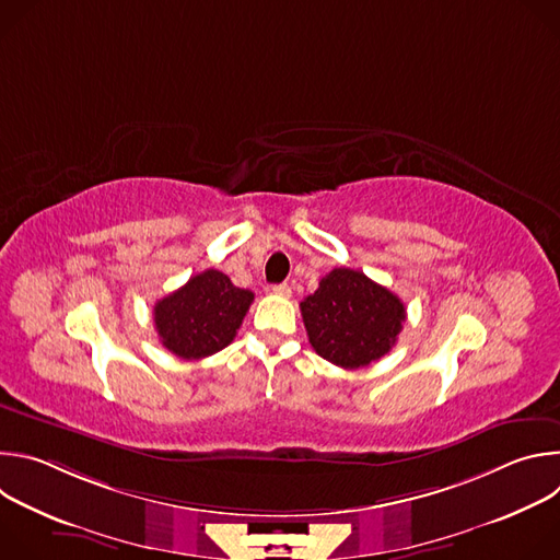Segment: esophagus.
Returning <instances> with one entry per match:
<instances>
[{"instance_id":"esophagus-1","label":"esophagus","mask_w":560,"mask_h":560,"mask_svg":"<svg viewBox=\"0 0 560 560\" xmlns=\"http://www.w3.org/2000/svg\"><path fill=\"white\" fill-rule=\"evenodd\" d=\"M272 292H275L277 296H290V294H292V288H290L288 283H277V285H272Z\"/></svg>"}]
</instances>
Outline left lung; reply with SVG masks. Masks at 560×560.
<instances>
[{
  "label": "left lung",
  "mask_w": 560,
  "mask_h": 560,
  "mask_svg": "<svg viewBox=\"0 0 560 560\" xmlns=\"http://www.w3.org/2000/svg\"><path fill=\"white\" fill-rule=\"evenodd\" d=\"M301 316L318 357L357 370L392 350L404 330L406 305L363 272L335 268L301 301Z\"/></svg>",
  "instance_id": "1"
}]
</instances>
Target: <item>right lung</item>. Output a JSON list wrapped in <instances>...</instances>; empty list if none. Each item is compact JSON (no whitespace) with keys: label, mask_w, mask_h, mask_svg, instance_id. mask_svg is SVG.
<instances>
[{"label":"right lung","mask_w":560,"mask_h":560,"mask_svg":"<svg viewBox=\"0 0 560 560\" xmlns=\"http://www.w3.org/2000/svg\"><path fill=\"white\" fill-rule=\"evenodd\" d=\"M255 292L236 288L223 272L203 270L154 303L159 341L179 359H203L232 343Z\"/></svg>","instance_id":"add662e5"}]
</instances>
